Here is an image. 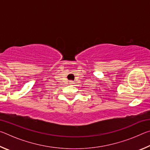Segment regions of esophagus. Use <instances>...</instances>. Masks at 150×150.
Segmentation results:
<instances>
[{
  "instance_id": "esophagus-1",
  "label": "esophagus",
  "mask_w": 150,
  "mask_h": 150,
  "mask_svg": "<svg viewBox=\"0 0 150 150\" xmlns=\"http://www.w3.org/2000/svg\"><path fill=\"white\" fill-rule=\"evenodd\" d=\"M73 81H69V84H71V85H73Z\"/></svg>"
}]
</instances>
